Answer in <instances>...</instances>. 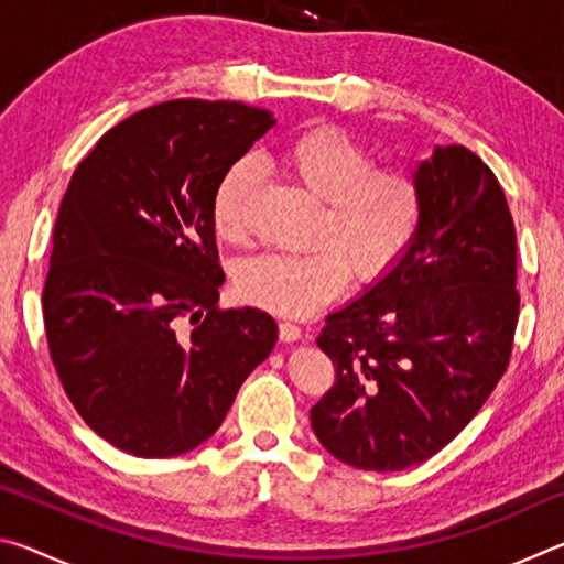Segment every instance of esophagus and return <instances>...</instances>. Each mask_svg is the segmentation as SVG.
Listing matches in <instances>:
<instances>
[{"label":"esophagus","instance_id":"1","mask_svg":"<svg viewBox=\"0 0 564 564\" xmlns=\"http://www.w3.org/2000/svg\"><path fill=\"white\" fill-rule=\"evenodd\" d=\"M279 338H281L283 343L301 340V338H303V330H301L299 326H295V323L283 321V323H279Z\"/></svg>","mask_w":564,"mask_h":564}]
</instances>
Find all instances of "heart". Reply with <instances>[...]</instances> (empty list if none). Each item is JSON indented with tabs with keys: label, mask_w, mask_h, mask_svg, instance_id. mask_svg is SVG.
I'll use <instances>...</instances> for the list:
<instances>
[{
	"label": "heart",
	"mask_w": 564,
	"mask_h": 564,
	"mask_svg": "<svg viewBox=\"0 0 564 564\" xmlns=\"http://www.w3.org/2000/svg\"><path fill=\"white\" fill-rule=\"evenodd\" d=\"M281 166L321 198L313 238L303 253H265L238 271V293L279 316H308L336 299L348 265L360 281L393 269L420 231L425 194L403 166H373L370 151L338 127L295 133L281 149ZM259 166L238 159L218 178L212 216L221 241L241 246L251 236V204Z\"/></svg>",
	"instance_id": "obj_1"
}]
</instances>
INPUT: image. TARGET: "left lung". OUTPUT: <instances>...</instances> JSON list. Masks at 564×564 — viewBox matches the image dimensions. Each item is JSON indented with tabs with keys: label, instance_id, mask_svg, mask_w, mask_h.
<instances>
[{
	"label": "left lung",
	"instance_id": "left-lung-1",
	"mask_svg": "<svg viewBox=\"0 0 564 564\" xmlns=\"http://www.w3.org/2000/svg\"><path fill=\"white\" fill-rule=\"evenodd\" d=\"M415 176L425 214L413 243L316 340L336 383L311 408L313 433L360 470L441 453L498 386L518 328V246L500 181L465 147H435Z\"/></svg>",
	"mask_w": 564,
	"mask_h": 564
}]
</instances>
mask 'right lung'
Segmentation results:
<instances>
[{
    "label": "right lung",
    "instance_id": "add662e5",
    "mask_svg": "<svg viewBox=\"0 0 564 564\" xmlns=\"http://www.w3.org/2000/svg\"><path fill=\"white\" fill-rule=\"evenodd\" d=\"M273 113L238 101L174 99L99 139L66 188L42 305L56 373L94 433L137 457L208 441L275 321L218 308L212 202L218 178Z\"/></svg>",
    "mask_w": 564,
    "mask_h": 564
}]
</instances>
